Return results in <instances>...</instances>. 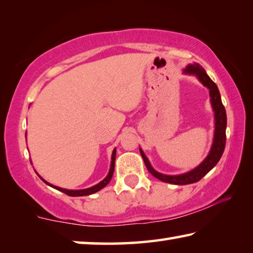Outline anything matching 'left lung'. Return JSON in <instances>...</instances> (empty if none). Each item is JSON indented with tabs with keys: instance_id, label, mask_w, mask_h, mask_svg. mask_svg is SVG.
I'll use <instances>...</instances> for the list:
<instances>
[{
	"instance_id": "left-lung-1",
	"label": "left lung",
	"mask_w": 253,
	"mask_h": 253,
	"mask_svg": "<svg viewBox=\"0 0 253 253\" xmlns=\"http://www.w3.org/2000/svg\"><path fill=\"white\" fill-rule=\"evenodd\" d=\"M184 74L186 75H194L198 77V79L205 85L210 90V97H211V104L212 108L214 110V122H215V130H214V138L213 144L207 158L201 163V164L195 168L194 169L190 170V172L179 174V175H165L156 172L155 169L152 168L151 163H149L148 158L145 156L144 152L139 148L140 155L143 156V160L145 165H146L147 169L149 170L153 176L160 179L162 182L175 184V185H186V184H192L195 182H199L201 178L205 176L210 170H211L214 166L217 164L220 161L222 154L224 152L225 147V129H226V113L223 104L221 100V95L217 85L213 83L212 79L207 75V72L198 63L194 65L186 66L185 69L183 70Z\"/></svg>"
}]
</instances>
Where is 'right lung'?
Instances as JSON below:
<instances>
[{"instance_id": "1", "label": "right lung", "mask_w": 253, "mask_h": 253, "mask_svg": "<svg viewBox=\"0 0 253 253\" xmlns=\"http://www.w3.org/2000/svg\"><path fill=\"white\" fill-rule=\"evenodd\" d=\"M115 160H116V149H114L113 155H111V164H110V169H109L108 175H107V176L104 179H102L100 183L96 184L95 186H91V187H89V188H84V190H66V188H61V187H58V186L52 185V184H50V183H48L46 181H44V179L42 178V177H41V179L45 184H48V185H50L51 187H53V188H55V190L62 192V193H65V194L69 195V196H85V195H90V194L96 193V192H98V191H100L101 188H104L107 185V184L110 182V179H111V177H113V174H114V169H115Z\"/></svg>"}]
</instances>
